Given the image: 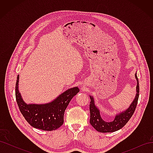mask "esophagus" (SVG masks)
Instances as JSON below:
<instances>
[{"instance_id": "obj_1", "label": "esophagus", "mask_w": 153, "mask_h": 153, "mask_svg": "<svg viewBox=\"0 0 153 153\" xmlns=\"http://www.w3.org/2000/svg\"><path fill=\"white\" fill-rule=\"evenodd\" d=\"M84 89V87H82V89Z\"/></svg>"}]
</instances>
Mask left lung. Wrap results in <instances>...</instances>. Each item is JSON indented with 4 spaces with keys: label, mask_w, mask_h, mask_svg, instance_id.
<instances>
[{
    "label": "left lung",
    "mask_w": 153,
    "mask_h": 153,
    "mask_svg": "<svg viewBox=\"0 0 153 153\" xmlns=\"http://www.w3.org/2000/svg\"><path fill=\"white\" fill-rule=\"evenodd\" d=\"M135 77L137 83L135 98L127 109L115 114L114 119L111 122L105 121L102 119L100 114V110L96 104L94 97L89 95L91 99L89 106L91 115L90 124L96 131L101 133H111L116 131L125 126L129 120L130 119L135 110L138 96H139V84H138L137 73L135 74Z\"/></svg>",
    "instance_id": "8db88e82"
}]
</instances>
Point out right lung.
Returning <instances> with one entry per match:
<instances>
[{"instance_id": "add662e5", "label": "right lung", "mask_w": 153, "mask_h": 153, "mask_svg": "<svg viewBox=\"0 0 153 153\" xmlns=\"http://www.w3.org/2000/svg\"><path fill=\"white\" fill-rule=\"evenodd\" d=\"M19 75L15 87L16 102L23 116L35 128L45 131L55 130L64 123V114L71 99L80 91L78 87L69 88L52 101L43 104H27L23 100L18 88Z\"/></svg>"}]
</instances>
